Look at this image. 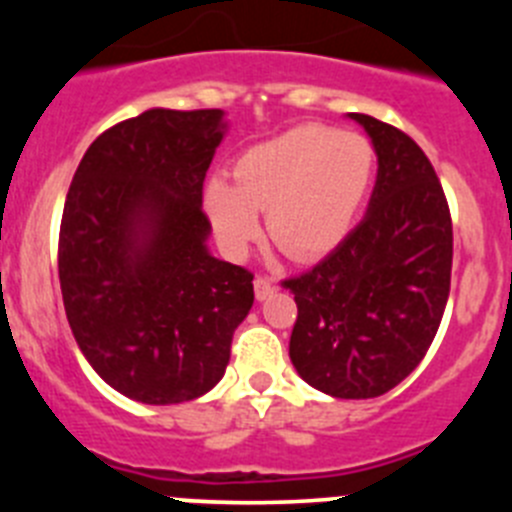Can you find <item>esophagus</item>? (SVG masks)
I'll return each instance as SVG.
<instances>
[{
    "label": "esophagus",
    "mask_w": 512,
    "mask_h": 512,
    "mask_svg": "<svg viewBox=\"0 0 512 512\" xmlns=\"http://www.w3.org/2000/svg\"><path fill=\"white\" fill-rule=\"evenodd\" d=\"M279 289V284L269 277H256L253 279V292H256V300H266Z\"/></svg>",
    "instance_id": "34e87169"
}]
</instances>
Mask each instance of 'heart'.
Returning a JSON list of instances; mask_svg holds the SVG:
<instances>
[{
    "label": "heart",
    "mask_w": 512,
    "mask_h": 512,
    "mask_svg": "<svg viewBox=\"0 0 512 512\" xmlns=\"http://www.w3.org/2000/svg\"><path fill=\"white\" fill-rule=\"evenodd\" d=\"M377 151L359 133L300 125L248 148L233 164V182L212 176L205 210L230 253L259 235L266 212L271 243L292 259H318L343 241L372 189Z\"/></svg>",
    "instance_id": "1"
}]
</instances>
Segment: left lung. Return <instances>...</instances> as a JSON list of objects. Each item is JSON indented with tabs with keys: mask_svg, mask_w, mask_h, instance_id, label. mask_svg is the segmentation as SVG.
<instances>
[{
	"mask_svg": "<svg viewBox=\"0 0 512 512\" xmlns=\"http://www.w3.org/2000/svg\"><path fill=\"white\" fill-rule=\"evenodd\" d=\"M377 151L364 220L318 266L287 279L297 320L289 359L310 387L341 400L390 392L423 361L451 287L449 202L410 135L351 112Z\"/></svg>",
	"mask_w": 512,
	"mask_h": 512,
	"instance_id": "8db88e82",
	"label": "left lung"
}]
</instances>
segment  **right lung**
Here are the masks:
<instances>
[{"mask_svg":"<svg viewBox=\"0 0 512 512\" xmlns=\"http://www.w3.org/2000/svg\"><path fill=\"white\" fill-rule=\"evenodd\" d=\"M225 128L223 110L153 107L104 130L66 194V318L94 372L130 400L210 392L253 305L251 271L207 251L202 184Z\"/></svg>","mask_w":512,"mask_h":512,"instance_id":"1","label":"right lung"}]
</instances>
